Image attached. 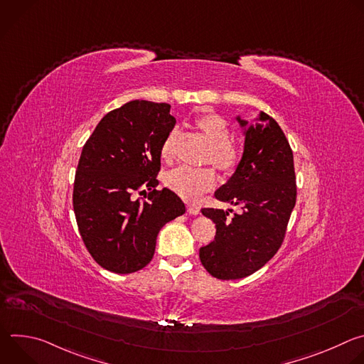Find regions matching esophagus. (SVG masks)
<instances>
[{"label":"esophagus","instance_id":"34e87169","mask_svg":"<svg viewBox=\"0 0 364 364\" xmlns=\"http://www.w3.org/2000/svg\"><path fill=\"white\" fill-rule=\"evenodd\" d=\"M187 212H188L190 215L196 216V215L200 213V207L196 205V204H187Z\"/></svg>","mask_w":364,"mask_h":364}]
</instances>
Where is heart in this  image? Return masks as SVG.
Listing matches in <instances>:
<instances>
[{
	"mask_svg": "<svg viewBox=\"0 0 364 364\" xmlns=\"http://www.w3.org/2000/svg\"><path fill=\"white\" fill-rule=\"evenodd\" d=\"M198 129L205 135L212 144L209 157L218 168L223 171H233L240 160L239 149L230 142V128L226 119L216 114H205L197 119ZM174 146V132H170L161 144V157L170 160ZM166 184L177 194L193 200L197 198L203 191L212 188L216 184V173L210 167L194 168L181 166L174 168L166 176Z\"/></svg>",
	"mask_w": 364,
	"mask_h": 364,
	"instance_id": "1",
	"label": "heart"
}]
</instances>
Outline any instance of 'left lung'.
Here are the masks:
<instances>
[{
	"label": "left lung",
	"mask_w": 364,
	"mask_h": 364,
	"mask_svg": "<svg viewBox=\"0 0 364 364\" xmlns=\"http://www.w3.org/2000/svg\"><path fill=\"white\" fill-rule=\"evenodd\" d=\"M243 128L245 148L236 171L215 197L242 213L201 209L216 225L215 240L200 247V261L218 279H240L261 269L278 252L296 200L294 155L278 122L265 112Z\"/></svg>",
	"instance_id": "8db88e82"
}]
</instances>
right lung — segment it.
I'll return each mask as SVG.
<instances>
[{"instance_id":"obj_1","label":"right lung","mask_w":364,"mask_h":364,"mask_svg":"<svg viewBox=\"0 0 364 364\" xmlns=\"http://www.w3.org/2000/svg\"><path fill=\"white\" fill-rule=\"evenodd\" d=\"M168 103L131 100L100 119L83 145L73 186V210L95 261L115 274H132L154 256L161 228L184 215L168 188L157 190L161 144L176 118ZM139 202L134 193L145 192Z\"/></svg>"}]
</instances>
